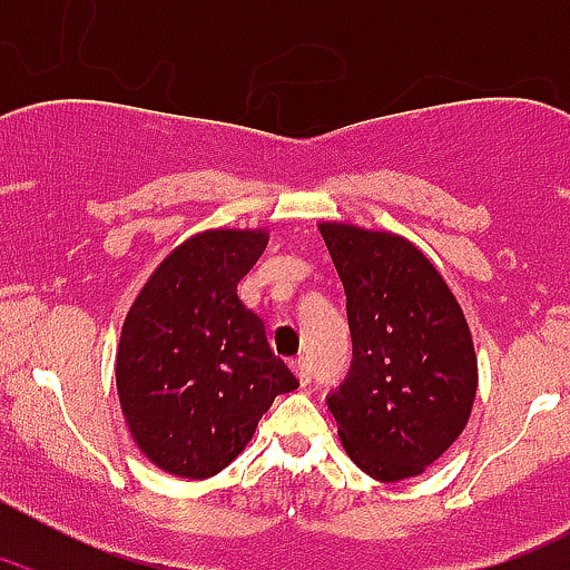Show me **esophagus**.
I'll return each instance as SVG.
<instances>
[{"instance_id":"34e87169","label":"esophagus","mask_w":570,"mask_h":570,"mask_svg":"<svg viewBox=\"0 0 570 570\" xmlns=\"http://www.w3.org/2000/svg\"><path fill=\"white\" fill-rule=\"evenodd\" d=\"M292 372H295V375H297L301 386H308V381H312V366H308V358H295V361H292Z\"/></svg>"}]
</instances>
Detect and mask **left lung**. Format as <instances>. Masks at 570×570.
<instances>
[{
  "label": "left lung",
  "instance_id": "8db88e82",
  "mask_svg": "<svg viewBox=\"0 0 570 570\" xmlns=\"http://www.w3.org/2000/svg\"><path fill=\"white\" fill-rule=\"evenodd\" d=\"M353 336L347 381L327 396L344 452L381 482L424 474L469 424L476 355L461 303L411 239L320 223Z\"/></svg>",
  "mask_w": 570,
  "mask_h": 570
}]
</instances>
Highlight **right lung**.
<instances>
[{"mask_svg":"<svg viewBox=\"0 0 570 570\" xmlns=\"http://www.w3.org/2000/svg\"><path fill=\"white\" fill-rule=\"evenodd\" d=\"M267 239L264 228L184 239L126 314L115 353L120 411L142 455L168 474L215 476L248 446L275 396L297 389L237 295Z\"/></svg>","mask_w":570,"mask_h":570,"instance_id":"obj_1","label":"right lung"}]
</instances>
